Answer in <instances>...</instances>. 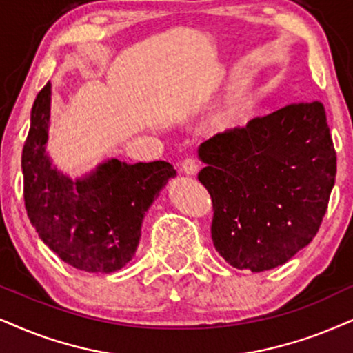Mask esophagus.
<instances>
[{
    "label": "esophagus",
    "mask_w": 353,
    "mask_h": 353,
    "mask_svg": "<svg viewBox=\"0 0 353 353\" xmlns=\"http://www.w3.org/2000/svg\"><path fill=\"white\" fill-rule=\"evenodd\" d=\"M181 169H182V172L189 174V176H195V174H197V171H199L197 159H195V158H185L181 164Z\"/></svg>",
    "instance_id": "obj_1"
}]
</instances>
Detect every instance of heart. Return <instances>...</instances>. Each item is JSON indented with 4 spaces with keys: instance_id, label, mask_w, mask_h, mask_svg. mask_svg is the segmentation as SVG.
I'll list each match as a JSON object with an SVG mask.
<instances>
[{
    "instance_id": "b5f03b06",
    "label": "heart",
    "mask_w": 353,
    "mask_h": 353,
    "mask_svg": "<svg viewBox=\"0 0 353 353\" xmlns=\"http://www.w3.org/2000/svg\"><path fill=\"white\" fill-rule=\"evenodd\" d=\"M257 107V96L249 83H239L233 88L216 112V123L223 128L241 127L252 117Z\"/></svg>"
}]
</instances>
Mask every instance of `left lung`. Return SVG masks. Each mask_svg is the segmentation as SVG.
Listing matches in <instances>:
<instances>
[{
	"label": "left lung",
	"instance_id": "1",
	"mask_svg": "<svg viewBox=\"0 0 353 353\" xmlns=\"http://www.w3.org/2000/svg\"><path fill=\"white\" fill-rule=\"evenodd\" d=\"M212 239L236 269L270 270L313 241L336 182L324 105L295 102L199 146Z\"/></svg>",
	"mask_w": 353,
	"mask_h": 353
}]
</instances>
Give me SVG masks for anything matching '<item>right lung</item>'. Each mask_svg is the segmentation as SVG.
I'll return each instance as SVG.
<instances>
[{"mask_svg":"<svg viewBox=\"0 0 353 353\" xmlns=\"http://www.w3.org/2000/svg\"><path fill=\"white\" fill-rule=\"evenodd\" d=\"M52 84L35 97L22 150L24 202L39 238L78 270L110 274L135 256L145 213L176 169L166 161L107 159L71 181L47 154Z\"/></svg>","mask_w":353,"mask_h":353,"instance_id":"obj_1","label":"right lung"}]
</instances>
